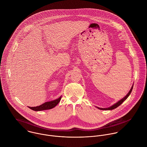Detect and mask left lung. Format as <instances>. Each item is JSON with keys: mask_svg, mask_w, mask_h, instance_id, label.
I'll list each match as a JSON object with an SVG mask.
<instances>
[{"mask_svg": "<svg viewBox=\"0 0 147 147\" xmlns=\"http://www.w3.org/2000/svg\"><path fill=\"white\" fill-rule=\"evenodd\" d=\"M133 86H134V85H132L131 89L129 90V91L128 92V93L126 94V96H125L123 98H122L121 100H120L119 101H118L117 102H116L115 104H114V105H113L112 106L109 107H107V108H101V107H97V106H96V107L97 109H100V110H113V109H114L118 107L119 105H121V104L126 100V99L128 98V97L129 96V94H131V92H132V90Z\"/></svg>", "mask_w": 147, "mask_h": 147, "instance_id": "1", "label": "left lung"}]
</instances>
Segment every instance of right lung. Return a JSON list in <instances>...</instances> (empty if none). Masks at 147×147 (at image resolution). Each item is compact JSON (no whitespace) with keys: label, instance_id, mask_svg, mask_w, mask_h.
<instances>
[{"label":"right lung","instance_id":"add662e5","mask_svg":"<svg viewBox=\"0 0 147 147\" xmlns=\"http://www.w3.org/2000/svg\"><path fill=\"white\" fill-rule=\"evenodd\" d=\"M62 98V96L59 97L58 98H57L54 100L49 101V102H46L45 103L43 104L42 105L36 106V107H29L30 109L38 111H42V110H49L54 108L58 104V103L60 102Z\"/></svg>","mask_w":147,"mask_h":147}]
</instances>
